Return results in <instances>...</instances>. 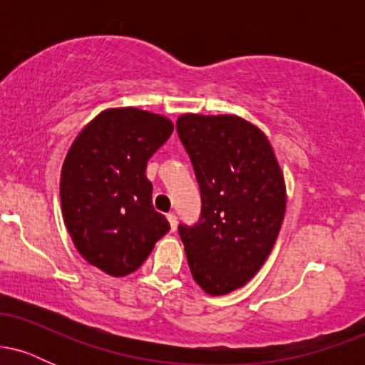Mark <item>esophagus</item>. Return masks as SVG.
I'll return each mask as SVG.
<instances>
[{
	"instance_id": "1",
	"label": "esophagus",
	"mask_w": 365,
	"mask_h": 365,
	"mask_svg": "<svg viewBox=\"0 0 365 365\" xmlns=\"http://www.w3.org/2000/svg\"><path fill=\"white\" fill-rule=\"evenodd\" d=\"M168 217V223H170V228H171V232H175V230H177V225H178V220H177V216L173 215V212H171V215H168L166 216Z\"/></svg>"
}]
</instances>
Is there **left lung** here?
I'll list each match as a JSON object with an SVG mask.
<instances>
[{"instance_id": "obj_1", "label": "left lung", "mask_w": 365, "mask_h": 365, "mask_svg": "<svg viewBox=\"0 0 365 365\" xmlns=\"http://www.w3.org/2000/svg\"><path fill=\"white\" fill-rule=\"evenodd\" d=\"M177 130L202 199L200 220L178 226L188 267L207 295H226L273 250L287 209L283 171L266 133L237 115L185 113Z\"/></svg>"}]
</instances>
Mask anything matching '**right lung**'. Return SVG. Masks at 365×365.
Masks as SVG:
<instances>
[{
	"label": "right lung",
	"mask_w": 365,
	"mask_h": 365,
	"mask_svg": "<svg viewBox=\"0 0 365 365\" xmlns=\"http://www.w3.org/2000/svg\"><path fill=\"white\" fill-rule=\"evenodd\" d=\"M171 132L163 115L110 108L83 127L63 161V220L78 254L103 273H133L168 233L145 166Z\"/></svg>",
	"instance_id": "1"
}]
</instances>
